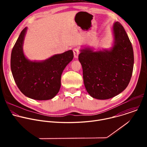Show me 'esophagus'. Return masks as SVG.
Listing matches in <instances>:
<instances>
[{
    "label": "esophagus",
    "instance_id": "esophagus-1",
    "mask_svg": "<svg viewBox=\"0 0 147 147\" xmlns=\"http://www.w3.org/2000/svg\"><path fill=\"white\" fill-rule=\"evenodd\" d=\"M73 53H74V56L75 58H77L78 57V56L80 53V51L78 49V48H75L73 49Z\"/></svg>",
    "mask_w": 147,
    "mask_h": 147
}]
</instances>
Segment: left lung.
<instances>
[{"mask_svg":"<svg viewBox=\"0 0 147 147\" xmlns=\"http://www.w3.org/2000/svg\"><path fill=\"white\" fill-rule=\"evenodd\" d=\"M115 45L111 51L82 49L78 60L88 93L98 99H108L124 91L130 82L134 65L133 47L122 25H113Z\"/></svg>","mask_w":147,"mask_h":147,"instance_id":"8db88e82","label":"left lung"}]
</instances>
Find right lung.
Instances as JSON below:
<instances>
[{
  "mask_svg": "<svg viewBox=\"0 0 147 147\" xmlns=\"http://www.w3.org/2000/svg\"><path fill=\"white\" fill-rule=\"evenodd\" d=\"M27 28L21 32L11 54L12 74L18 89L24 95L35 100H48L58 93L61 76L74 55L71 50L56 55L44 61H31L23 51Z\"/></svg>",
  "mask_w": 147,
  "mask_h": 147,
  "instance_id": "add662e5",
  "label": "right lung"
}]
</instances>
